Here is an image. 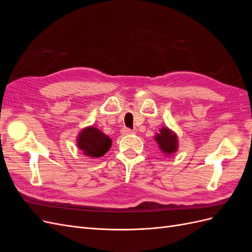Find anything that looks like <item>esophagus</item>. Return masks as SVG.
Masks as SVG:
<instances>
[{"mask_svg":"<svg viewBox=\"0 0 252 252\" xmlns=\"http://www.w3.org/2000/svg\"><path fill=\"white\" fill-rule=\"evenodd\" d=\"M122 133H123V134H131V133H133V130H131L130 128L125 127V128L122 129Z\"/></svg>","mask_w":252,"mask_h":252,"instance_id":"34e87169","label":"esophagus"}]
</instances>
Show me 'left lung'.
<instances>
[{
    "label": "left lung",
    "mask_w": 252,
    "mask_h": 252,
    "mask_svg": "<svg viewBox=\"0 0 252 252\" xmlns=\"http://www.w3.org/2000/svg\"><path fill=\"white\" fill-rule=\"evenodd\" d=\"M156 141L165 155H171L178 149L177 135L168 128H162L159 133L156 136Z\"/></svg>",
    "instance_id": "left-lung-1"
}]
</instances>
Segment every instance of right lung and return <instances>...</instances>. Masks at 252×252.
Returning a JSON list of instances; mask_svg holds the SVG:
<instances>
[{"label": "right lung", "instance_id": "right-lung-1", "mask_svg": "<svg viewBox=\"0 0 252 252\" xmlns=\"http://www.w3.org/2000/svg\"><path fill=\"white\" fill-rule=\"evenodd\" d=\"M78 146L90 158H101L111 146V140L95 127H88L80 133Z\"/></svg>", "mask_w": 252, "mask_h": 252}]
</instances>
